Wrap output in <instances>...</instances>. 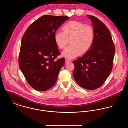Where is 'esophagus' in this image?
<instances>
[{"label":"esophagus","instance_id":"1","mask_svg":"<svg viewBox=\"0 0 128 128\" xmlns=\"http://www.w3.org/2000/svg\"><path fill=\"white\" fill-rule=\"evenodd\" d=\"M71 62V61H70V60H68V58H65V63H68V62Z\"/></svg>","mask_w":128,"mask_h":128}]
</instances>
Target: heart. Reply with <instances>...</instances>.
Listing matches in <instances>:
<instances>
[{
	"label": "heart",
	"instance_id": "heart-1",
	"mask_svg": "<svg viewBox=\"0 0 128 128\" xmlns=\"http://www.w3.org/2000/svg\"><path fill=\"white\" fill-rule=\"evenodd\" d=\"M63 32H58L55 36L56 44L59 48L65 49L70 41V45L63 51L62 55L73 58L85 53L91 48L94 39L93 28L79 21L68 22L62 28Z\"/></svg>",
	"mask_w": 128,
	"mask_h": 128
}]
</instances>
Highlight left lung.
I'll return each instance as SVG.
<instances>
[{
	"label": "left lung",
	"mask_w": 128,
	"mask_h": 128,
	"mask_svg": "<svg viewBox=\"0 0 128 128\" xmlns=\"http://www.w3.org/2000/svg\"><path fill=\"white\" fill-rule=\"evenodd\" d=\"M94 26V39L91 48L82 56L73 61L74 78L87 90L99 88L111 73L115 48L107 27L96 17L87 15Z\"/></svg>",
	"instance_id": "8db88e82"
}]
</instances>
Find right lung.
Returning a JSON list of instances; mask_svg holds the SVG:
<instances>
[{
	"label": "right lung",
	"instance_id": "right-lung-1",
	"mask_svg": "<svg viewBox=\"0 0 128 128\" xmlns=\"http://www.w3.org/2000/svg\"><path fill=\"white\" fill-rule=\"evenodd\" d=\"M70 17L44 15L28 27L22 37L18 56L19 67L28 84L39 91L55 85L64 58L55 41L56 30Z\"/></svg>",
	"mask_w": 128,
	"mask_h": 128
}]
</instances>
